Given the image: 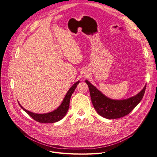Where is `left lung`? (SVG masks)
<instances>
[{
  "label": "left lung",
  "instance_id": "left-lung-1",
  "mask_svg": "<svg viewBox=\"0 0 157 157\" xmlns=\"http://www.w3.org/2000/svg\"><path fill=\"white\" fill-rule=\"evenodd\" d=\"M88 85L92 103L97 113L108 119H116L129 113L138 105L144 96L146 86L136 96L125 99H112L106 97L95 86L86 80Z\"/></svg>",
  "mask_w": 157,
  "mask_h": 157
}]
</instances>
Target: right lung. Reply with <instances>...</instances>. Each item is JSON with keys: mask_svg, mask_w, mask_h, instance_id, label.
I'll return each instance as SVG.
<instances>
[{"mask_svg": "<svg viewBox=\"0 0 157 157\" xmlns=\"http://www.w3.org/2000/svg\"><path fill=\"white\" fill-rule=\"evenodd\" d=\"M80 81H78L75 82L68 90L67 93L66 94L64 98L63 99V101H62L61 104L59 105V106L54 111L47 113H35L33 112H31L30 111H28L26 109H25L19 103L20 106L21 107V108L24 110L25 112H26L29 114L32 118H33L35 121H37L40 123H54L59 121L64 116L66 115L70 105V101L71 96L74 92L75 89L77 87V86L79 84Z\"/></svg>", "mask_w": 157, "mask_h": 157, "instance_id": "obj_1", "label": "right lung"}]
</instances>
